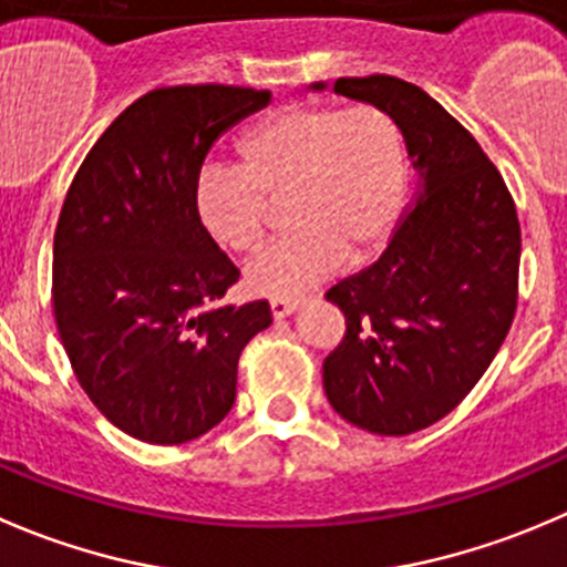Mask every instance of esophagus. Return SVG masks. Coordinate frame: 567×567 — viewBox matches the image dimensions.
Here are the masks:
<instances>
[{
  "mask_svg": "<svg viewBox=\"0 0 567 567\" xmlns=\"http://www.w3.org/2000/svg\"><path fill=\"white\" fill-rule=\"evenodd\" d=\"M299 305H301L299 299H274L271 301V316L277 318V321H279V318H288L290 312L299 310Z\"/></svg>",
  "mask_w": 567,
  "mask_h": 567,
  "instance_id": "34e87169",
  "label": "esophagus"
}]
</instances>
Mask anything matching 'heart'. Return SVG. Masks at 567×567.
Listing matches in <instances>:
<instances>
[{
	"label": "heart",
	"instance_id": "heart-1",
	"mask_svg": "<svg viewBox=\"0 0 567 567\" xmlns=\"http://www.w3.org/2000/svg\"><path fill=\"white\" fill-rule=\"evenodd\" d=\"M235 155L238 168H202L194 210L216 244L251 251L268 233V202L288 196L293 233L246 266V288L257 296L293 299L346 257H373L404 207V132L379 104L274 110L238 137Z\"/></svg>",
	"mask_w": 567,
	"mask_h": 567
}]
</instances>
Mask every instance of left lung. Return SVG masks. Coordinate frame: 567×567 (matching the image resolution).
Here are the masks:
<instances>
[{"mask_svg":"<svg viewBox=\"0 0 567 567\" xmlns=\"http://www.w3.org/2000/svg\"><path fill=\"white\" fill-rule=\"evenodd\" d=\"M334 93L399 121L421 183L382 257L327 290L346 334L323 360V390L360 430L410 435L471 393L513 327L518 213L476 137L430 93L388 74L340 76Z\"/></svg>","mask_w":567,"mask_h":567,"instance_id":"obj_1","label":"left lung"}]
</instances>
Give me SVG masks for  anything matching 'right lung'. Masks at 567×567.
Returning a JSON list of instances; mask_svg holds the SVG:
<instances>
[{"label": "right lung", "mask_w": 567, "mask_h": 567, "mask_svg": "<svg viewBox=\"0 0 567 567\" xmlns=\"http://www.w3.org/2000/svg\"><path fill=\"white\" fill-rule=\"evenodd\" d=\"M271 102L240 85H166L82 161L54 229L52 310L76 382L135 441L177 446L224 421L268 301L218 307L240 271L205 233L194 185L213 141Z\"/></svg>", "instance_id": "add662e5"}]
</instances>
